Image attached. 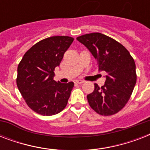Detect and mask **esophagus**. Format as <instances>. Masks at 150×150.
I'll use <instances>...</instances> for the list:
<instances>
[{
    "label": "esophagus",
    "mask_w": 150,
    "mask_h": 150,
    "mask_svg": "<svg viewBox=\"0 0 150 150\" xmlns=\"http://www.w3.org/2000/svg\"><path fill=\"white\" fill-rule=\"evenodd\" d=\"M75 82H76V83H78V84H82V83L84 82V81L82 79H77L76 81H75Z\"/></svg>",
    "instance_id": "obj_1"
}]
</instances>
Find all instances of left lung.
Wrapping results in <instances>:
<instances>
[{"label": "left lung", "instance_id": "left-lung-1", "mask_svg": "<svg viewBox=\"0 0 150 150\" xmlns=\"http://www.w3.org/2000/svg\"><path fill=\"white\" fill-rule=\"evenodd\" d=\"M77 40L86 47L97 61L99 70L107 72L105 84H94L87 95L89 106L97 114H117L128 103L136 83L134 59L122 44L100 33L85 34Z\"/></svg>", "mask_w": 150, "mask_h": 150}]
</instances>
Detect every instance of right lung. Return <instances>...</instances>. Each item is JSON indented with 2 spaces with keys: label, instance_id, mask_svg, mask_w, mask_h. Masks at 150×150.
Segmentation results:
<instances>
[{
  "label": "right lung",
  "instance_id": "1",
  "mask_svg": "<svg viewBox=\"0 0 150 150\" xmlns=\"http://www.w3.org/2000/svg\"><path fill=\"white\" fill-rule=\"evenodd\" d=\"M73 40L65 36L42 40L24 54L18 64L17 86L26 104L37 114L54 115L68 103L74 83L57 82L54 71Z\"/></svg>",
  "mask_w": 150,
  "mask_h": 150
}]
</instances>
